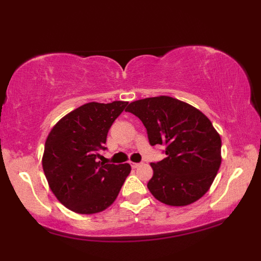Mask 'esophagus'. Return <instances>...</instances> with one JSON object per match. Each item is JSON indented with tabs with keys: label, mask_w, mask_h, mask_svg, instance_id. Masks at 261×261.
Masks as SVG:
<instances>
[{
	"label": "esophagus",
	"mask_w": 261,
	"mask_h": 261,
	"mask_svg": "<svg viewBox=\"0 0 261 261\" xmlns=\"http://www.w3.org/2000/svg\"><path fill=\"white\" fill-rule=\"evenodd\" d=\"M130 165H132V167H133V169H137V167L141 165V163H130Z\"/></svg>",
	"instance_id": "1"
}]
</instances>
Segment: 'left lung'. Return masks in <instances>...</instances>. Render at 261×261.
I'll return each instance as SVG.
<instances>
[{"instance_id": "1", "label": "left lung", "mask_w": 261, "mask_h": 261, "mask_svg": "<svg viewBox=\"0 0 261 261\" xmlns=\"http://www.w3.org/2000/svg\"><path fill=\"white\" fill-rule=\"evenodd\" d=\"M126 112L142 121L149 144L166 147V158L151 163V194L172 206L201 198L212 187L222 159L221 137L212 121L195 107L170 96L138 99Z\"/></svg>"}]
</instances>
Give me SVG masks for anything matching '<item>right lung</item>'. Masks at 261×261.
<instances>
[{"mask_svg": "<svg viewBox=\"0 0 261 261\" xmlns=\"http://www.w3.org/2000/svg\"><path fill=\"white\" fill-rule=\"evenodd\" d=\"M128 102H90L60 119L49 132L42 169L57 199L77 214L101 213L112 205L130 173L129 164L98 162L107 134Z\"/></svg>", "mask_w": 261, "mask_h": 261, "instance_id": "right-lung-1", "label": "right lung"}]
</instances>
